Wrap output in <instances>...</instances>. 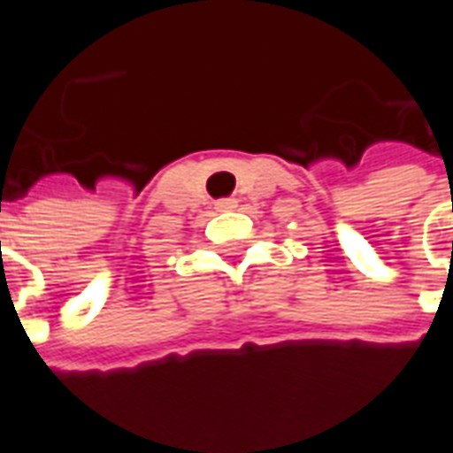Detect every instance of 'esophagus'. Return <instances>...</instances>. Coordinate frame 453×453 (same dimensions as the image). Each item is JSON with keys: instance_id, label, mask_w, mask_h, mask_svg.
<instances>
[{"instance_id": "34e87169", "label": "esophagus", "mask_w": 453, "mask_h": 453, "mask_svg": "<svg viewBox=\"0 0 453 453\" xmlns=\"http://www.w3.org/2000/svg\"><path fill=\"white\" fill-rule=\"evenodd\" d=\"M235 206H237L235 198H220V201H216L218 211H233Z\"/></svg>"}]
</instances>
